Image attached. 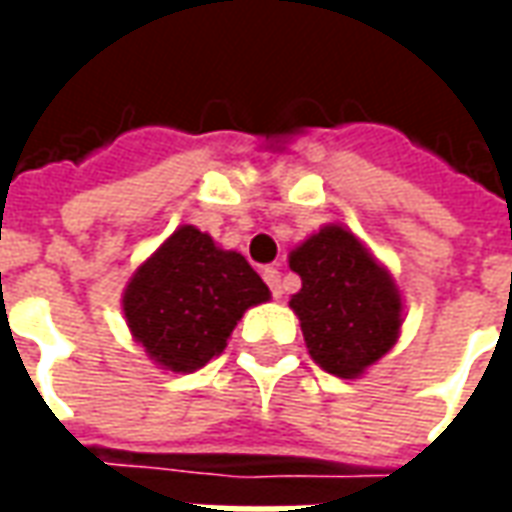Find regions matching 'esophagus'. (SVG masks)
Instances as JSON below:
<instances>
[{
    "instance_id": "obj_1",
    "label": "esophagus",
    "mask_w": 512,
    "mask_h": 512,
    "mask_svg": "<svg viewBox=\"0 0 512 512\" xmlns=\"http://www.w3.org/2000/svg\"><path fill=\"white\" fill-rule=\"evenodd\" d=\"M263 279L268 282V288H271V296H274V299H282V296H285V285H282V274H279V268H263Z\"/></svg>"
}]
</instances>
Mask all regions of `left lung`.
Here are the masks:
<instances>
[{"label":"left lung","instance_id":"8db88e82","mask_svg":"<svg viewBox=\"0 0 512 512\" xmlns=\"http://www.w3.org/2000/svg\"><path fill=\"white\" fill-rule=\"evenodd\" d=\"M301 277L290 299L307 351L326 373L356 378L392 351L403 326L395 279L343 224H326L288 257Z\"/></svg>","mask_w":512,"mask_h":512}]
</instances>
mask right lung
<instances>
[{"instance_id": "right-lung-1", "label": "right lung", "mask_w": 512, "mask_h": 512, "mask_svg": "<svg viewBox=\"0 0 512 512\" xmlns=\"http://www.w3.org/2000/svg\"><path fill=\"white\" fill-rule=\"evenodd\" d=\"M271 299L244 255L183 224L136 268L123 312L145 354L172 373H194L227 348L249 307Z\"/></svg>"}]
</instances>
